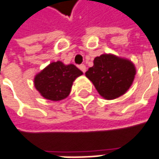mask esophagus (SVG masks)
<instances>
[{
    "label": "esophagus",
    "instance_id": "34e87169",
    "mask_svg": "<svg viewBox=\"0 0 159 159\" xmlns=\"http://www.w3.org/2000/svg\"><path fill=\"white\" fill-rule=\"evenodd\" d=\"M79 69L84 72V73H85V71H86V67H85L84 64H81L79 66Z\"/></svg>",
    "mask_w": 159,
    "mask_h": 159
}]
</instances>
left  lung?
Segmentation results:
<instances>
[{
    "label": "left lung",
    "mask_w": 159,
    "mask_h": 159,
    "mask_svg": "<svg viewBox=\"0 0 159 159\" xmlns=\"http://www.w3.org/2000/svg\"><path fill=\"white\" fill-rule=\"evenodd\" d=\"M135 75L133 63L112 54H102L94 59V65L85 75L98 92L107 99L123 95L131 86Z\"/></svg>",
    "instance_id": "8db88e82"
}]
</instances>
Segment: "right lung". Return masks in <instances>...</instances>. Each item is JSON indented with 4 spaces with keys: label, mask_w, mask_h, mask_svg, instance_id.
<instances>
[{
    "label": "right lung",
    "mask_w": 159,
    "mask_h": 159,
    "mask_svg": "<svg viewBox=\"0 0 159 159\" xmlns=\"http://www.w3.org/2000/svg\"><path fill=\"white\" fill-rule=\"evenodd\" d=\"M81 75L83 72L73 64L52 62L36 75L34 84L45 98L59 101L69 96L73 82Z\"/></svg>",
    "instance_id": "1"
}]
</instances>
